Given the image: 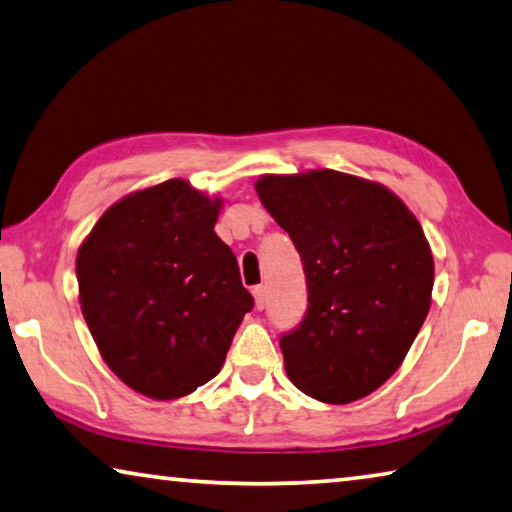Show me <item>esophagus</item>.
Segmentation results:
<instances>
[{
	"label": "esophagus",
	"instance_id": "esophagus-1",
	"mask_svg": "<svg viewBox=\"0 0 512 512\" xmlns=\"http://www.w3.org/2000/svg\"><path fill=\"white\" fill-rule=\"evenodd\" d=\"M253 296H255V307H257V310H264V307H266V287H262V285L255 287L253 289Z\"/></svg>",
	"mask_w": 512,
	"mask_h": 512
}]
</instances>
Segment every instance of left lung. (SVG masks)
Instances as JSON below:
<instances>
[{
  "instance_id": "left-lung-1",
  "label": "left lung",
  "mask_w": 512,
  "mask_h": 512,
  "mask_svg": "<svg viewBox=\"0 0 512 512\" xmlns=\"http://www.w3.org/2000/svg\"><path fill=\"white\" fill-rule=\"evenodd\" d=\"M255 191L303 259L307 312L280 339L291 383L316 401L364 399L401 367L431 310L433 253L387 186L319 168Z\"/></svg>"
}]
</instances>
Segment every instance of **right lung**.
Wrapping results in <instances>:
<instances>
[{
  "label": "right lung",
  "mask_w": 512,
  "mask_h": 512,
  "mask_svg": "<svg viewBox=\"0 0 512 512\" xmlns=\"http://www.w3.org/2000/svg\"><path fill=\"white\" fill-rule=\"evenodd\" d=\"M223 200L186 180L120 198L77 250L81 314L107 367L173 401L221 371L253 296L214 225Z\"/></svg>",
  "instance_id": "add662e5"
}]
</instances>
